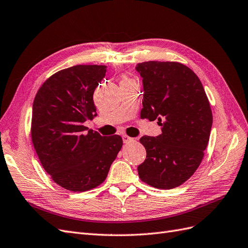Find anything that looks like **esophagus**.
Wrapping results in <instances>:
<instances>
[{"label":"esophagus","mask_w":248,"mask_h":248,"mask_svg":"<svg viewBox=\"0 0 248 248\" xmlns=\"http://www.w3.org/2000/svg\"><path fill=\"white\" fill-rule=\"evenodd\" d=\"M123 140H124V143H130V142L134 141L133 138L129 137V136H126V135H123Z\"/></svg>","instance_id":"34e87169"}]
</instances>
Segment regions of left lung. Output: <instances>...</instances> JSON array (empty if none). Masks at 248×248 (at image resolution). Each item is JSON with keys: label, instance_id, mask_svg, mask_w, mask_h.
<instances>
[{"label": "left lung", "instance_id": "left-lung-1", "mask_svg": "<svg viewBox=\"0 0 248 248\" xmlns=\"http://www.w3.org/2000/svg\"><path fill=\"white\" fill-rule=\"evenodd\" d=\"M143 82L141 118L157 119L162 134L143 136L146 158L140 179L163 189L181 186L201 164L209 141L212 112L199 77L177 62H144L136 66Z\"/></svg>", "mask_w": 248, "mask_h": 248}]
</instances>
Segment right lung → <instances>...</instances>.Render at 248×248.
<instances>
[{
	"instance_id": "obj_1",
	"label": "right lung",
	"mask_w": 248,
	"mask_h": 248,
	"mask_svg": "<svg viewBox=\"0 0 248 248\" xmlns=\"http://www.w3.org/2000/svg\"><path fill=\"white\" fill-rule=\"evenodd\" d=\"M106 66L61 70L40 87L33 104L31 135L40 163L52 180L72 191H86L106 179L123 147L121 136L87 131L97 115L93 92Z\"/></svg>"
}]
</instances>
